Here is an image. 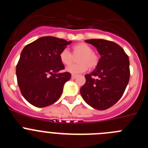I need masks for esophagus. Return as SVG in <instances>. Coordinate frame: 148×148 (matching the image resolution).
Segmentation results:
<instances>
[{"instance_id": "esophagus-1", "label": "esophagus", "mask_w": 148, "mask_h": 148, "mask_svg": "<svg viewBox=\"0 0 148 148\" xmlns=\"http://www.w3.org/2000/svg\"><path fill=\"white\" fill-rule=\"evenodd\" d=\"M71 78H72V79H75V78H77V75H72Z\"/></svg>"}]
</instances>
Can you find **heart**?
<instances>
[{
	"instance_id": "obj_1",
	"label": "heart",
	"mask_w": 148,
	"mask_h": 148,
	"mask_svg": "<svg viewBox=\"0 0 148 148\" xmlns=\"http://www.w3.org/2000/svg\"><path fill=\"white\" fill-rule=\"evenodd\" d=\"M73 55L74 56L79 55L77 58L78 64L67 66L66 70L73 75L84 73L88 67L93 69L99 63V57L97 55L92 52V49L88 44L84 43H79L73 46ZM59 58L64 65H70L73 61V56L67 49L61 50L59 54Z\"/></svg>"
}]
</instances>
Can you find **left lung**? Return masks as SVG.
<instances>
[{"mask_svg":"<svg viewBox=\"0 0 148 148\" xmlns=\"http://www.w3.org/2000/svg\"><path fill=\"white\" fill-rule=\"evenodd\" d=\"M100 54L97 66L85 75L80 92L87 104L99 110L114 105L124 94L130 79L128 56L119 44L104 39H89Z\"/></svg>","mask_w":148,"mask_h":148,"instance_id":"left-lung-1","label":"left lung"}]
</instances>
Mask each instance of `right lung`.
<instances>
[{
    "label": "right lung",
    "instance_id": "right-lung-1",
    "mask_svg": "<svg viewBox=\"0 0 148 148\" xmlns=\"http://www.w3.org/2000/svg\"><path fill=\"white\" fill-rule=\"evenodd\" d=\"M72 41L53 36L38 38L27 44L16 66L18 84L24 99L38 108L55 103L61 97L64 85L71 78L59 54Z\"/></svg>",
    "mask_w": 148,
    "mask_h": 148
}]
</instances>
